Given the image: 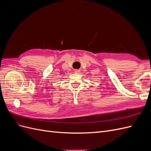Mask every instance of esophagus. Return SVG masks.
<instances>
[{
	"label": "esophagus",
	"mask_w": 151,
	"mask_h": 151,
	"mask_svg": "<svg viewBox=\"0 0 151 151\" xmlns=\"http://www.w3.org/2000/svg\"><path fill=\"white\" fill-rule=\"evenodd\" d=\"M80 72H81V70H79V69H75L74 70V72L76 73V74H79Z\"/></svg>",
	"instance_id": "esophagus-1"
}]
</instances>
